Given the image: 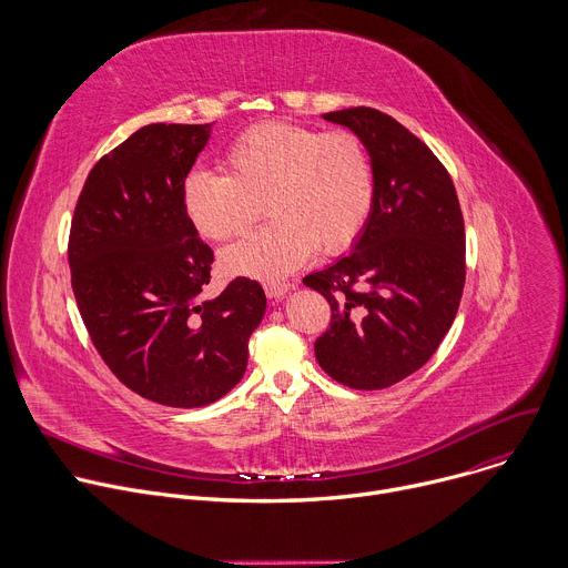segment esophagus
<instances>
[{
    "label": "esophagus",
    "mask_w": 568,
    "mask_h": 568,
    "mask_svg": "<svg viewBox=\"0 0 568 568\" xmlns=\"http://www.w3.org/2000/svg\"><path fill=\"white\" fill-rule=\"evenodd\" d=\"M263 287H265V294H267L270 298H281V296L290 290V285H287V283H281V281H267Z\"/></svg>",
    "instance_id": "34e87169"
}]
</instances>
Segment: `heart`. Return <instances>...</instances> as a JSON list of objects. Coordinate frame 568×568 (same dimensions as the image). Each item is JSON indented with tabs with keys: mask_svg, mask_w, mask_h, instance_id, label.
Masks as SVG:
<instances>
[{
	"mask_svg": "<svg viewBox=\"0 0 568 568\" xmlns=\"http://www.w3.org/2000/svg\"><path fill=\"white\" fill-rule=\"evenodd\" d=\"M222 169L191 171L182 180L180 202L209 240L240 235L261 215L263 202L272 220L222 254V267L235 276L276 281L314 250L342 254L373 211V164L351 130L261 123L226 148Z\"/></svg>",
	"mask_w": 568,
	"mask_h": 568,
	"instance_id": "b5f03b06",
	"label": "heart"
}]
</instances>
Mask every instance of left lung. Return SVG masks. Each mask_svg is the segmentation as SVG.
<instances>
[{
    "label": "left lung",
    "mask_w": 568,
    "mask_h": 568,
    "mask_svg": "<svg viewBox=\"0 0 568 568\" xmlns=\"http://www.w3.org/2000/svg\"><path fill=\"white\" fill-rule=\"evenodd\" d=\"M323 119L364 141L375 197L355 252L303 278L333 312L314 355L344 386L377 390L423 368L452 328L465 285V224L447 169L412 130L373 108Z\"/></svg>",
    "instance_id": "1"
}]
</instances>
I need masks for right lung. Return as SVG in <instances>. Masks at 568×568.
I'll use <instances>...</instances> for the list:
<instances>
[{"label":"right lung","mask_w":568,"mask_h":568,"mask_svg":"<svg viewBox=\"0 0 568 568\" xmlns=\"http://www.w3.org/2000/svg\"><path fill=\"white\" fill-rule=\"evenodd\" d=\"M209 132L211 123H152L101 156L67 247L71 290L103 362L130 390L178 409L204 407L240 382L267 305L245 276L200 301L213 252L180 186Z\"/></svg>","instance_id":"add662e5"}]
</instances>
